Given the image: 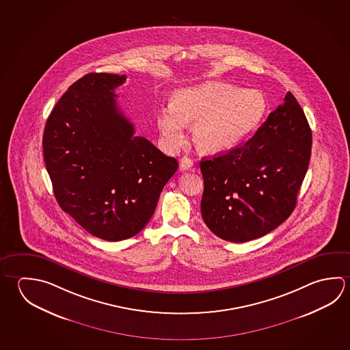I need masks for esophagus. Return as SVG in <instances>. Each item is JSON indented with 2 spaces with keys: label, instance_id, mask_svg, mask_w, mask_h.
I'll list each match as a JSON object with an SVG mask.
<instances>
[{
  "label": "esophagus",
  "instance_id": "1",
  "mask_svg": "<svg viewBox=\"0 0 350 350\" xmlns=\"http://www.w3.org/2000/svg\"><path fill=\"white\" fill-rule=\"evenodd\" d=\"M193 161L190 160L189 157H187V156H184L182 157L180 160H179V168H180V171H189L193 168Z\"/></svg>",
  "mask_w": 350,
  "mask_h": 350
}]
</instances>
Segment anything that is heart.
Returning a JSON list of instances; mask_svg holds the SVG:
<instances>
[{
	"label": "heart",
	"mask_w": 350,
	"mask_h": 350,
	"mask_svg": "<svg viewBox=\"0 0 350 350\" xmlns=\"http://www.w3.org/2000/svg\"><path fill=\"white\" fill-rule=\"evenodd\" d=\"M267 99L257 90L225 82H206L173 93L172 105L161 107L156 124L168 150L187 140L185 124L193 123V140L205 154L224 152L257 130L267 111Z\"/></svg>",
	"instance_id": "b5f03b06"
}]
</instances>
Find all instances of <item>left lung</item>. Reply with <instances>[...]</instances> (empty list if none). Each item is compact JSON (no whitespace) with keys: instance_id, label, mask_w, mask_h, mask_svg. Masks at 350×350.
<instances>
[{"instance_id":"1","label":"left lung","mask_w":350,"mask_h":350,"mask_svg":"<svg viewBox=\"0 0 350 350\" xmlns=\"http://www.w3.org/2000/svg\"><path fill=\"white\" fill-rule=\"evenodd\" d=\"M311 146L305 113L288 92L248 142L200 161L206 226L217 237L236 243L273 231L294 211Z\"/></svg>"}]
</instances>
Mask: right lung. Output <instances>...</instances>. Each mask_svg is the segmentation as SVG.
Segmentation results:
<instances>
[{"label": "right lung", "mask_w": 350, "mask_h": 350, "mask_svg": "<svg viewBox=\"0 0 350 350\" xmlns=\"http://www.w3.org/2000/svg\"><path fill=\"white\" fill-rule=\"evenodd\" d=\"M125 79L85 75L59 99L43 135L44 161L60 208L105 241L140 232L178 170L176 159L134 135L114 93Z\"/></svg>", "instance_id": "right-lung-1"}]
</instances>
